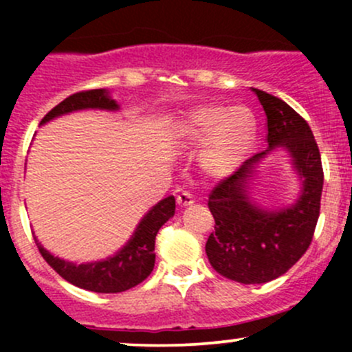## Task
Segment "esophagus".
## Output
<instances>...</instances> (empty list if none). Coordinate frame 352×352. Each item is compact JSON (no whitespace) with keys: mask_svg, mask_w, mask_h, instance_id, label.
Segmentation results:
<instances>
[{"mask_svg":"<svg viewBox=\"0 0 352 352\" xmlns=\"http://www.w3.org/2000/svg\"><path fill=\"white\" fill-rule=\"evenodd\" d=\"M177 204H179V207H188V205H192L193 204L192 193L187 192V190H182L179 195H177Z\"/></svg>","mask_w":352,"mask_h":352,"instance_id":"obj_1","label":"esophagus"}]
</instances>
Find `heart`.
Wrapping results in <instances>:
<instances>
[{
  "label": "heart",
  "mask_w": 352,
  "mask_h": 352,
  "mask_svg": "<svg viewBox=\"0 0 352 352\" xmlns=\"http://www.w3.org/2000/svg\"><path fill=\"white\" fill-rule=\"evenodd\" d=\"M182 139L200 144V165L212 175H227L252 151L256 122L248 107L220 104L199 106L187 112L179 125Z\"/></svg>",
  "instance_id": "heart-1"
}]
</instances>
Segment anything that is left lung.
<instances>
[{"label": "left lung", "instance_id": "obj_1", "mask_svg": "<svg viewBox=\"0 0 352 352\" xmlns=\"http://www.w3.org/2000/svg\"><path fill=\"white\" fill-rule=\"evenodd\" d=\"M266 114L268 148L221 179L208 195L215 220L205 252L217 273L243 285H260L288 272L306 253L316 228L324 173L321 153L308 122L285 100L254 89ZM274 146L290 152L303 180L300 199L280 212L251 204L245 188L254 164Z\"/></svg>", "mask_w": 352, "mask_h": 352}]
</instances>
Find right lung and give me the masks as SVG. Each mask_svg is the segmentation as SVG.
Returning <instances> with one entry per match:
<instances>
[{
	"label": "right lung",
	"instance_id": "right-lung-1",
	"mask_svg": "<svg viewBox=\"0 0 352 352\" xmlns=\"http://www.w3.org/2000/svg\"><path fill=\"white\" fill-rule=\"evenodd\" d=\"M80 109H107V111H117L119 106L114 99L109 98L106 89H91V91H80L69 96L52 107L46 116L43 117L41 124L54 117L67 114V112L80 111ZM175 213V199L167 197L160 200L151 212L142 218L139 227L135 228L134 235L127 241L120 252L114 256L96 263L74 265L69 261L59 260L52 256L50 252L43 248L36 240L39 253L47 265L54 270L59 276L72 283L74 286L87 289L94 293H122L142 283L148 274L152 273L155 265V236L159 230L168 218Z\"/></svg>",
	"mask_w": 352,
	"mask_h": 352
}]
</instances>
